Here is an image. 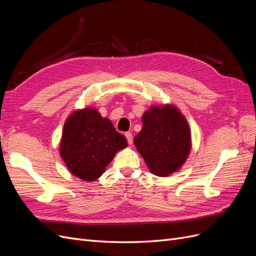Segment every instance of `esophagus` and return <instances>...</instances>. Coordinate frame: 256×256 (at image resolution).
Segmentation results:
<instances>
[{
  "mask_svg": "<svg viewBox=\"0 0 256 256\" xmlns=\"http://www.w3.org/2000/svg\"><path fill=\"white\" fill-rule=\"evenodd\" d=\"M125 136H126V138H127V141H128V144H132V134L131 132H126L125 134Z\"/></svg>",
  "mask_w": 256,
  "mask_h": 256,
  "instance_id": "1",
  "label": "esophagus"
}]
</instances>
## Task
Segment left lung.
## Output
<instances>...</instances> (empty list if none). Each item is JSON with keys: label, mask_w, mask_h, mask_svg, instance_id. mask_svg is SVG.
Here are the masks:
<instances>
[{"label": "left lung", "mask_w": 256, "mask_h": 256, "mask_svg": "<svg viewBox=\"0 0 256 256\" xmlns=\"http://www.w3.org/2000/svg\"><path fill=\"white\" fill-rule=\"evenodd\" d=\"M142 122L134 143L150 172L166 177L178 171L191 150V132L184 116L174 106H154L143 114Z\"/></svg>", "instance_id": "obj_1"}]
</instances>
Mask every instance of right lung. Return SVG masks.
I'll return each mask as SVG.
<instances>
[{
	"instance_id": "1",
	"label": "right lung",
	"mask_w": 256,
	"mask_h": 256,
	"mask_svg": "<svg viewBox=\"0 0 256 256\" xmlns=\"http://www.w3.org/2000/svg\"><path fill=\"white\" fill-rule=\"evenodd\" d=\"M127 140L97 109L76 110L65 122L60 154L74 176L92 182L102 176Z\"/></svg>"
}]
</instances>
